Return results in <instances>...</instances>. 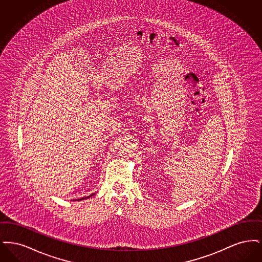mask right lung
Wrapping results in <instances>:
<instances>
[{
  "mask_svg": "<svg viewBox=\"0 0 262 262\" xmlns=\"http://www.w3.org/2000/svg\"><path fill=\"white\" fill-rule=\"evenodd\" d=\"M93 194H94V193H93ZM91 195H92V194H91ZM91 195H89V196H88V198H90V196H91ZM88 198H85V199H88ZM84 200V198H83V199H80V200Z\"/></svg>",
  "mask_w": 262,
  "mask_h": 262,
  "instance_id": "add662e5",
  "label": "right lung"
}]
</instances>
